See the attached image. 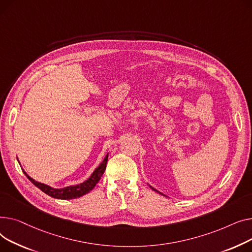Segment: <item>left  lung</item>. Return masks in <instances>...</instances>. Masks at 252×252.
Here are the masks:
<instances>
[{
    "mask_svg": "<svg viewBox=\"0 0 252 252\" xmlns=\"http://www.w3.org/2000/svg\"><path fill=\"white\" fill-rule=\"evenodd\" d=\"M150 187H151V188H152V189H153V190H155V191H156V192H158V193H159V194H162V193H160V192H159V191H158V190H157V189H155V188H154V187H152V186H151V185H150ZM162 195H164V194H162Z\"/></svg>",
    "mask_w": 252,
    "mask_h": 252,
    "instance_id": "1",
    "label": "left lung"
}]
</instances>
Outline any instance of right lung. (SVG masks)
Here are the masks:
<instances>
[{
  "instance_id": "add662e5",
  "label": "right lung",
  "mask_w": 252,
  "mask_h": 252,
  "mask_svg": "<svg viewBox=\"0 0 252 252\" xmlns=\"http://www.w3.org/2000/svg\"><path fill=\"white\" fill-rule=\"evenodd\" d=\"M108 156H109V154H107V156L100 162L99 166L94 171L92 176L86 181H84L83 183L77 184V185H72V186H68V187H64V188H60V189L53 188L47 184L37 182L34 179L31 178V177H29L24 171H23V173L26 175L27 178L32 181V183H33L37 188H39L46 194H48L54 198H58V199H73V198L80 197L84 194H87L88 192L92 191L94 188V186L99 181L103 172H105V170H106Z\"/></svg>"
}]
</instances>
